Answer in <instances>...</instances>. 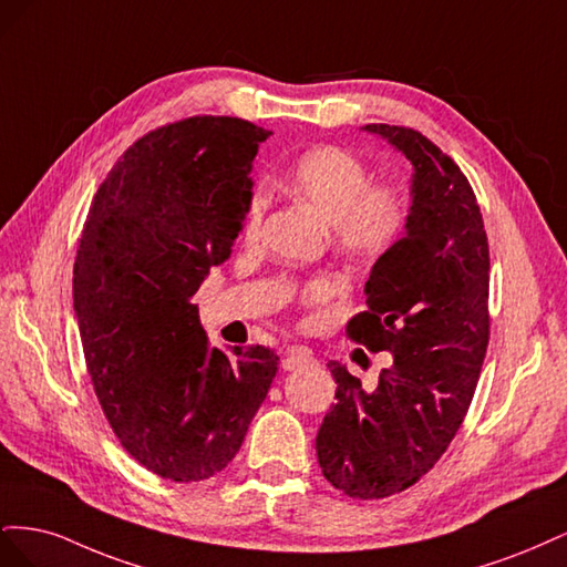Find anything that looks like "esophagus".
Segmentation results:
<instances>
[{
	"mask_svg": "<svg viewBox=\"0 0 567 567\" xmlns=\"http://www.w3.org/2000/svg\"><path fill=\"white\" fill-rule=\"evenodd\" d=\"M281 364H284V371H298L302 367L315 364V357L310 350H305V348H288Z\"/></svg>",
	"mask_w": 567,
	"mask_h": 567,
	"instance_id": "1",
	"label": "esophagus"
}]
</instances>
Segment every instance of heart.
<instances>
[{
  "label": "heart",
  "mask_w": 567,
  "mask_h": 567,
  "mask_svg": "<svg viewBox=\"0 0 567 567\" xmlns=\"http://www.w3.org/2000/svg\"><path fill=\"white\" fill-rule=\"evenodd\" d=\"M288 188L310 203L326 219L336 248L354 262H375L394 250L411 219L409 194L394 182H371L367 163L352 151L323 144L307 148L290 163ZM269 208V188L255 184L241 219V236L255 241ZM336 284L329 277L312 279L302 288V302L331 300Z\"/></svg>",
  "instance_id": "1"
}]
</instances>
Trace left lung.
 <instances>
[{
    "label": "left lung",
    "instance_id": "obj_1",
    "mask_svg": "<svg viewBox=\"0 0 567 567\" xmlns=\"http://www.w3.org/2000/svg\"><path fill=\"white\" fill-rule=\"evenodd\" d=\"M414 165L411 219L402 241L375 260L367 312L348 338L392 354L364 392L331 362L336 404L317 456L323 477L352 499H385L416 485L447 452L471 406L489 342V246L473 186L419 130L367 125Z\"/></svg>",
    "mask_w": 567,
    "mask_h": 567
}]
</instances>
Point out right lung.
I'll list each match as a JSON object with an SVG mask.
<instances>
[{"label": "right lung", "instance_id": "1", "mask_svg": "<svg viewBox=\"0 0 567 567\" xmlns=\"http://www.w3.org/2000/svg\"><path fill=\"white\" fill-rule=\"evenodd\" d=\"M269 130L194 115L151 130L90 205L73 302L96 400L125 452L175 483L208 480L238 454L279 357L208 346L192 302L225 262Z\"/></svg>", "mask_w": 567, "mask_h": 567}]
</instances>
